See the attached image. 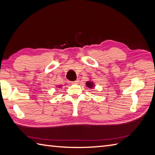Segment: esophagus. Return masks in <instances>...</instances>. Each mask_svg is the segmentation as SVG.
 Wrapping results in <instances>:
<instances>
[{
    "label": "esophagus",
    "instance_id": "1",
    "mask_svg": "<svg viewBox=\"0 0 155 155\" xmlns=\"http://www.w3.org/2000/svg\"><path fill=\"white\" fill-rule=\"evenodd\" d=\"M79 83V80H76L75 81L72 82V84H78Z\"/></svg>",
    "mask_w": 155,
    "mask_h": 155
}]
</instances>
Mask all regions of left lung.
Returning <instances> with one entry per match:
<instances>
[{
	"instance_id": "1",
	"label": "left lung",
	"mask_w": 155,
	"mask_h": 155,
	"mask_svg": "<svg viewBox=\"0 0 155 155\" xmlns=\"http://www.w3.org/2000/svg\"><path fill=\"white\" fill-rule=\"evenodd\" d=\"M86 84H87V86L88 87H89L90 88H93V87H94V83H92V82H88V81H87Z\"/></svg>"
}]
</instances>
